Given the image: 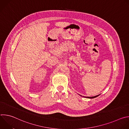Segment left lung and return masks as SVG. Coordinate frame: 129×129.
<instances>
[{
	"instance_id": "obj_1",
	"label": "left lung",
	"mask_w": 129,
	"mask_h": 129,
	"mask_svg": "<svg viewBox=\"0 0 129 129\" xmlns=\"http://www.w3.org/2000/svg\"><path fill=\"white\" fill-rule=\"evenodd\" d=\"M99 95H96V96H92V97H85V98H89V99H93V98H96V97H97V96H98Z\"/></svg>"
}]
</instances>
